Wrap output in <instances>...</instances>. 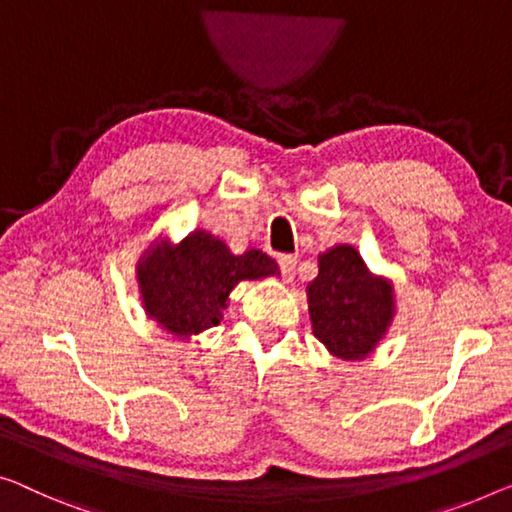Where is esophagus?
<instances>
[{"mask_svg": "<svg viewBox=\"0 0 512 512\" xmlns=\"http://www.w3.org/2000/svg\"><path fill=\"white\" fill-rule=\"evenodd\" d=\"M276 262H278V269H280V273H282V278L289 280V278L294 276L296 257H292V255H278Z\"/></svg>", "mask_w": 512, "mask_h": 512, "instance_id": "obj_1", "label": "esophagus"}]
</instances>
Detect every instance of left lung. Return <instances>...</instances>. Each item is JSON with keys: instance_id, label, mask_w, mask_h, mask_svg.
I'll use <instances>...</instances> for the list:
<instances>
[{"instance_id": "left-lung-1", "label": "left lung", "mask_w": 512, "mask_h": 512, "mask_svg": "<svg viewBox=\"0 0 512 512\" xmlns=\"http://www.w3.org/2000/svg\"><path fill=\"white\" fill-rule=\"evenodd\" d=\"M312 331L331 354L356 361L375 349L393 317V289L377 280L352 246L319 257L308 285Z\"/></svg>"}]
</instances>
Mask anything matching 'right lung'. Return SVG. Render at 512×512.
Listing matches in <instances>:
<instances>
[{
  "label": "right lung",
  "mask_w": 512,
  "mask_h": 512,
  "mask_svg": "<svg viewBox=\"0 0 512 512\" xmlns=\"http://www.w3.org/2000/svg\"><path fill=\"white\" fill-rule=\"evenodd\" d=\"M276 273V262L259 250L232 255L223 241L193 232L177 248H151L137 266L144 308L167 331L188 338L218 326L227 296L241 280Z\"/></svg>",
  "instance_id": "obj_1"
}]
</instances>
